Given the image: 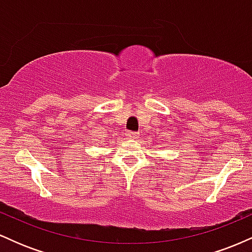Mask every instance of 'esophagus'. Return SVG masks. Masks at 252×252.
Returning a JSON list of instances; mask_svg holds the SVG:
<instances>
[{"instance_id":"1","label":"esophagus","mask_w":252,"mask_h":252,"mask_svg":"<svg viewBox=\"0 0 252 252\" xmlns=\"http://www.w3.org/2000/svg\"><path fill=\"white\" fill-rule=\"evenodd\" d=\"M126 136H128L129 138H131V140H136V138L138 137V132H136V131H129L128 134H126Z\"/></svg>"}]
</instances>
